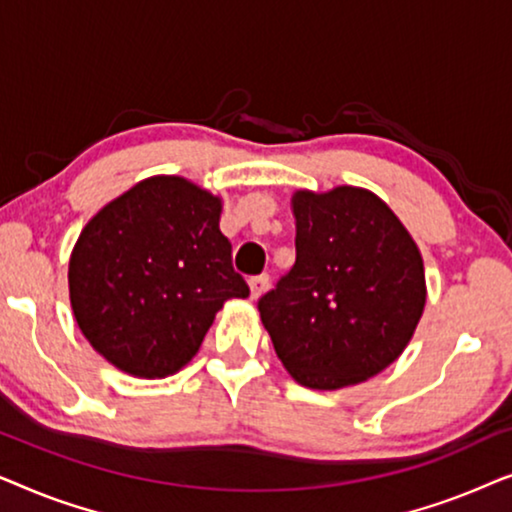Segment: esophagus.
Masks as SVG:
<instances>
[{"label": "esophagus", "mask_w": 512, "mask_h": 512, "mask_svg": "<svg viewBox=\"0 0 512 512\" xmlns=\"http://www.w3.org/2000/svg\"><path fill=\"white\" fill-rule=\"evenodd\" d=\"M268 284H270V277L268 275H256V277H251L249 279V289H251V298H258L261 296V293L268 289Z\"/></svg>", "instance_id": "esophagus-1"}]
</instances>
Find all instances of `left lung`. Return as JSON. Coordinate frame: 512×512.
<instances>
[{
    "instance_id": "left-lung-1",
    "label": "left lung",
    "mask_w": 512,
    "mask_h": 512,
    "mask_svg": "<svg viewBox=\"0 0 512 512\" xmlns=\"http://www.w3.org/2000/svg\"><path fill=\"white\" fill-rule=\"evenodd\" d=\"M296 263L258 298L293 380L310 389L363 382L394 363L424 312V263L396 214L370 191H298Z\"/></svg>"
}]
</instances>
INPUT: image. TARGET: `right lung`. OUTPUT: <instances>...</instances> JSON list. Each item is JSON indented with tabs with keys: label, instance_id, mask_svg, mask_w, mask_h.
<instances>
[{
	"label": "right lung",
	"instance_id": "right-lung-1",
	"mask_svg": "<svg viewBox=\"0 0 512 512\" xmlns=\"http://www.w3.org/2000/svg\"><path fill=\"white\" fill-rule=\"evenodd\" d=\"M219 216L212 193L181 177H151L83 228L69 258V298L81 333L116 368L177 373L223 303L249 296Z\"/></svg>",
	"mask_w": 512,
	"mask_h": 512
}]
</instances>
